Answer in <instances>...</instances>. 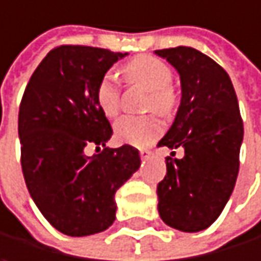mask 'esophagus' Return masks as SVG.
Listing matches in <instances>:
<instances>
[{
    "label": "esophagus",
    "mask_w": 261,
    "mask_h": 261,
    "mask_svg": "<svg viewBox=\"0 0 261 261\" xmlns=\"http://www.w3.org/2000/svg\"><path fill=\"white\" fill-rule=\"evenodd\" d=\"M150 155H152L150 150H147V149H140V156H141V160H147Z\"/></svg>",
    "instance_id": "esophagus-1"
}]
</instances>
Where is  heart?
I'll use <instances>...</instances> for the list:
<instances>
[{"instance_id":"heart-1","label":"heart","mask_w":261,"mask_h":261,"mask_svg":"<svg viewBox=\"0 0 261 261\" xmlns=\"http://www.w3.org/2000/svg\"><path fill=\"white\" fill-rule=\"evenodd\" d=\"M123 74L127 80L140 83L150 91L149 109L161 114H170L173 111L176 105V94L170 86L173 74L166 62L153 56H138L123 66ZM95 100L105 115H117L120 109V88L111 74L100 79L95 89ZM114 130L121 143L144 147L158 138L163 124L156 115H124L115 123Z\"/></svg>"}]
</instances>
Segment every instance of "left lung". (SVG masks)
Returning a JSON list of instances; mask_svg holds the SVG:
<instances>
[{
  "instance_id": "obj_1",
  "label": "left lung",
  "mask_w": 261,
  "mask_h": 261,
  "mask_svg": "<svg viewBox=\"0 0 261 261\" xmlns=\"http://www.w3.org/2000/svg\"><path fill=\"white\" fill-rule=\"evenodd\" d=\"M181 80V103L158 146L182 147L184 156L167 158L158 184V211L166 225L197 232L225 208L239 175L243 123L226 71L192 47L156 50ZM175 156V152L170 153Z\"/></svg>"
}]
</instances>
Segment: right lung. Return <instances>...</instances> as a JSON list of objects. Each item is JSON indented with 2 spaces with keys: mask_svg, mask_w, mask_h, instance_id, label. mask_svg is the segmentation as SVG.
<instances>
[{
  "mask_svg": "<svg viewBox=\"0 0 261 261\" xmlns=\"http://www.w3.org/2000/svg\"><path fill=\"white\" fill-rule=\"evenodd\" d=\"M126 56L58 47L35 69L22 95L18 134L29 193L42 216L71 237L97 234L114 223L115 192L141 166L138 149L106 147L112 127L95 100L100 79ZM89 144L105 149L88 157Z\"/></svg>",
  "mask_w": 261,
  "mask_h": 261,
  "instance_id": "obj_1",
  "label": "right lung"
}]
</instances>
